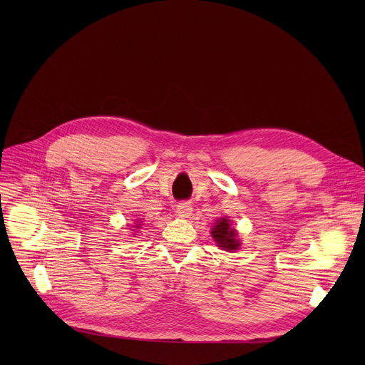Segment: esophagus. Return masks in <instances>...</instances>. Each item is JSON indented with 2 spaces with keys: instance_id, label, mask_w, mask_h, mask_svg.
I'll list each match as a JSON object with an SVG mask.
<instances>
[{
  "instance_id": "esophagus-1",
  "label": "esophagus",
  "mask_w": 365,
  "mask_h": 365,
  "mask_svg": "<svg viewBox=\"0 0 365 365\" xmlns=\"http://www.w3.org/2000/svg\"><path fill=\"white\" fill-rule=\"evenodd\" d=\"M193 207L189 202H180L176 205V214L182 218H189L192 215Z\"/></svg>"
}]
</instances>
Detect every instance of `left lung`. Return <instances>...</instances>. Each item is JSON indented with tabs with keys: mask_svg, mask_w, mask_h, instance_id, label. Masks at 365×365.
I'll return each mask as SVG.
<instances>
[{
	"mask_svg": "<svg viewBox=\"0 0 365 365\" xmlns=\"http://www.w3.org/2000/svg\"><path fill=\"white\" fill-rule=\"evenodd\" d=\"M215 242L218 244V247H221L222 250L225 251H234V250H238L240 247V240L237 238V231L231 227L230 224V220L227 218H220L212 231H211Z\"/></svg>",
	"mask_w": 365,
	"mask_h": 365,
	"instance_id": "left-lung-1",
	"label": "left lung"
}]
</instances>
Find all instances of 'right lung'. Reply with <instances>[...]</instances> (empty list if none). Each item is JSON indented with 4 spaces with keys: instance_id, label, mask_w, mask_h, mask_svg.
<instances>
[{
    "instance_id": "1",
    "label": "right lung",
    "mask_w": 365,
    "mask_h": 365,
    "mask_svg": "<svg viewBox=\"0 0 365 365\" xmlns=\"http://www.w3.org/2000/svg\"><path fill=\"white\" fill-rule=\"evenodd\" d=\"M140 224H141V222H140ZM140 224H135V225H134V228H140Z\"/></svg>"
}]
</instances>
